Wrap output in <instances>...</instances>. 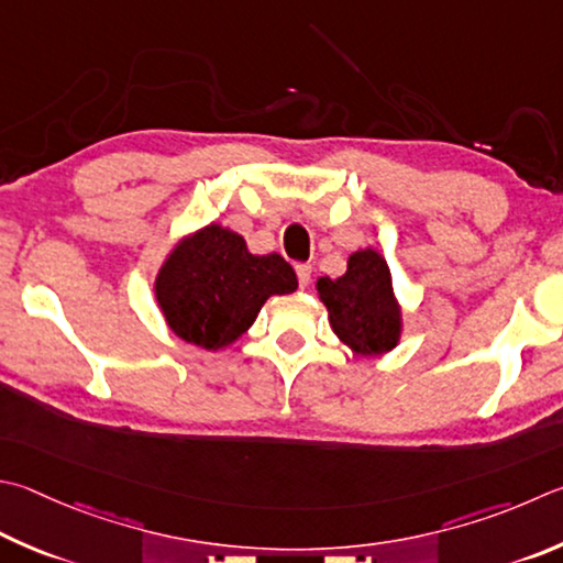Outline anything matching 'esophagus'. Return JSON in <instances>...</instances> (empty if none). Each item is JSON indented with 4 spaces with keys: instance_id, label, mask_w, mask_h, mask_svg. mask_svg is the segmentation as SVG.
<instances>
[{
    "instance_id": "obj_1",
    "label": "esophagus",
    "mask_w": 563,
    "mask_h": 563,
    "mask_svg": "<svg viewBox=\"0 0 563 563\" xmlns=\"http://www.w3.org/2000/svg\"><path fill=\"white\" fill-rule=\"evenodd\" d=\"M295 273H298L300 288H308L310 280H312V265L310 263H298V265H295Z\"/></svg>"
}]
</instances>
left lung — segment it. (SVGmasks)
I'll use <instances>...</instances> for the list:
<instances>
[{
  "label": "left lung",
  "mask_w": 563,
  "mask_h": 563,
  "mask_svg": "<svg viewBox=\"0 0 563 563\" xmlns=\"http://www.w3.org/2000/svg\"><path fill=\"white\" fill-rule=\"evenodd\" d=\"M317 290L334 334L354 352L394 350L401 332V310L394 300L391 273L379 253L372 249L352 253L342 278H320Z\"/></svg>",
  "instance_id": "obj_1"
}]
</instances>
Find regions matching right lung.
<instances>
[{
  "instance_id": "right-lung-1",
  "label": "right lung",
  "mask_w": 563,
  "mask_h": 563,
  "mask_svg": "<svg viewBox=\"0 0 563 563\" xmlns=\"http://www.w3.org/2000/svg\"><path fill=\"white\" fill-rule=\"evenodd\" d=\"M295 288L298 278L283 255H253L239 233L211 223L162 265L157 302L184 342L221 350L249 330L271 295Z\"/></svg>"
}]
</instances>
